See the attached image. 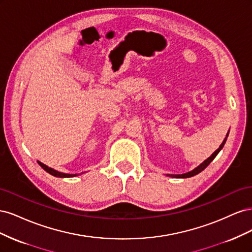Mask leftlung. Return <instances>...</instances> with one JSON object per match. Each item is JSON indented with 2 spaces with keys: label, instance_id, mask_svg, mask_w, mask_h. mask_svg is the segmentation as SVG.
<instances>
[{
  "label": "left lung",
  "instance_id": "8db88e82",
  "mask_svg": "<svg viewBox=\"0 0 252 252\" xmlns=\"http://www.w3.org/2000/svg\"><path fill=\"white\" fill-rule=\"evenodd\" d=\"M228 134H229V131L227 132V134H226V138L224 139V141L222 142V144L220 145V147L213 152V154L207 158V159H205V161L203 162V163H201L199 166L197 167H195V168L193 169V170H191V171H188V172H186V173H182V174H166L167 177H171V178H181V179H185V178H191V177H193V175H195V174H197V173H200V172H202L206 167H207L212 161H213V158H215L217 156H218V154L219 152L223 149V147H224V145H225V143H226V141H227V138H228Z\"/></svg>",
  "mask_w": 252,
  "mask_h": 252
}]
</instances>
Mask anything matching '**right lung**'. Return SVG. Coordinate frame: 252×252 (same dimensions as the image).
<instances>
[{
	"label": "right lung",
	"instance_id": "1",
	"mask_svg": "<svg viewBox=\"0 0 252 252\" xmlns=\"http://www.w3.org/2000/svg\"><path fill=\"white\" fill-rule=\"evenodd\" d=\"M37 163H39V165L42 167V168L45 171H47L48 173L53 175V177H57V178H73V177H78V175L81 174V173H65V172H61V171H58L56 169L51 168V167H48L47 165L43 164L40 161H37ZM82 173H84V172H82Z\"/></svg>",
	"mask_w": 252,
	"mask_h": 252
}]
</instances>
